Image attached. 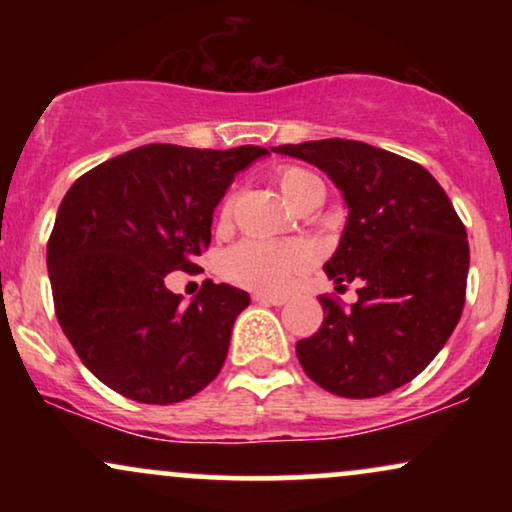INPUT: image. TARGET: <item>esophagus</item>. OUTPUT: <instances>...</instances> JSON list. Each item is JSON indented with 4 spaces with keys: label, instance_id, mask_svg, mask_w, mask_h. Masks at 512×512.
<instances>
[{
    "label": "esophagus",
    "instance_id": "obj_1",
    "mask_svg": "<svg viewBox=\"0 0 512 512\" xmlns=\"http://www.w3.org/2000/svg\"><path fill=\"white\" fill-rule=\"evenodd\" d=\"M255 301L264 305H284L289 298L279 296V293H255Z\"/></svg>",
    "mask_w": 512,
    "mask_h": 512
}]
</instances>
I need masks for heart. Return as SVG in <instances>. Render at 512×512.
I'll return each instance as SVG.
<instances>
[{
	"mask_svg": "<svg viewBox=\"0 0 512 512\" xmlns=\"http://www.w3.org/2000/svg\"><path fill=\"white\" fill-rule=\"evenodd\" d=\"M276 185L293 209L313 190H320L322 182L305 168H281L276 173ZM228 214V202L223 204V216ZM310 252L303 245H276L264 240H243L223 257V274L233 284L250 291L279 293L291 289L301 274L308 269Z\"/></svg>",
	"mask_w": 512,
	"mask_h": 512,
	"instance_id": "heart-1",
	"label": "heart"
}]
</instances>
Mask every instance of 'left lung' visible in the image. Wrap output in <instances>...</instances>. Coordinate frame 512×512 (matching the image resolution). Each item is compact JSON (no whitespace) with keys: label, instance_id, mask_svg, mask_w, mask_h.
<instances>
[{"label":"left lung","instance_id":"1","mask_svg":"<svg viewBox=\"0 0 512 512\" xmlns=\"http://www.w3.org/2000/svg\"><path fill=\"white\" fill-rule=\"evenodd\" d=\"M313 163L342 192L346 226L325 262L334 289L356 281L351 310L322 296L325 320L296 344L310 380L368 399L407 385L460 322L469 243L438 180L419 163L351 139L274 146Z\"/></svg>","mask_w":512,"mask_h":512}]
</instances>
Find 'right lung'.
<instances>
[{
	"instance_id": "right-lung-1",
	"label": "right lung",
	"mask_w": 512,
	"mask_h": 512,
	"mask_svg": "<svg viewBox=\"0 0 512 512\" xmlns=\"http://www.w3.org/2000/svg\"><path fill=\"white\" fill-rule=\"evenodd\" d=\"M262 146L146 144L69 187L48 243L55 313L84 366L142 404L197 395L219 375L245 291L204 281L182 305L166 289L211 243L214 209Z\"/></svg>"
}]
</instances>
